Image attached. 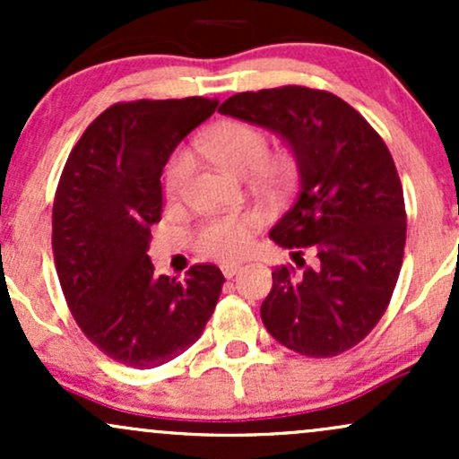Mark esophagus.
<instances>
[{"label":"esophagus","instance_id":"34e87169","mask_svg":"<svg viewBox=\"0 0 459 459\" xmlns=\"http://www.w3.org/2000/svg\"><path fill=\"white\" fill-rule=\"evenodd\" d=\"M220 270H222L226 278H233L235 273L241 270V265H239V263H222V267H220Z\"/></svg>","mask_w":459,"mask_h":459}]
</instances>
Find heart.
I'll return each mask as SVG.
<instances>
[{
	"label": "heart",
	"instance_id": "b5f03b06",
	"mask_svg": "<svg viewBox=\"0 0 459 459\" xmlns=\"http://www.w3.org/2000/svg\"><path fill=\"white\" fill-rule=\"evenodd\" d=\"M196 149L204 160L233 178L255 177L263 186H282L293 172L287 157H267L270 142L259 127L241 120H226L198 135ZM192 177V160L178 152L166 170V194L177 200L186 192ZM259 215H224L204 222L196 233V247L204 256L230 261L241 256L259 229Z\"/></svg>",
	"mask_w": 459,
	"mask_h": 459
}]
</instances>
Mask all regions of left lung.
Segmentation results:
<instances>
[{
  "instance_id": "obj_1",
  "label": "left lung",
  "mask_w": 459,
  "mask_h": 459,
  "mask_svg": "<svg viewBox=\"0 0 459 459\" xmlns=\"http://www.w3.org/2000/svg\"><path fill=\"white\" fill-rule=\"evenodd\" d=\"M218 112L273 131L298 166L296 203L270 230L293 265L272 272L267 332L310 358L360 343L391 302L405 246L403 189L384 140L343 99L304 86L233 94Z\"/></svg>"
}]
</instances>
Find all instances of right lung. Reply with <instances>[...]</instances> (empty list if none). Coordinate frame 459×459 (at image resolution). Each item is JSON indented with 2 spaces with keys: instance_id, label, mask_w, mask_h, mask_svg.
Listing matches in <instances>:
<instances>
[{
  "instance_id": "add662e5",
  "label": "right lung",
  "mask_w": 459,
  "mask_h": 459,
  "mask_svg": "<svg viewBox=\"0 0 459 459\" xmlns=\"http://www.w3.org/2000/svg\"><path fill=\"white\" fill-rule=\"evenodd\" d=\"M215 108L203 97L116 103L88 125L57 183L54 256L66 304L83 334L127 367L181 356L222 291L215 265L189 267L181 282L155 276L149 256L163 166Z\"/></svg>"
}]
</instances>
